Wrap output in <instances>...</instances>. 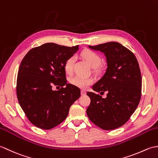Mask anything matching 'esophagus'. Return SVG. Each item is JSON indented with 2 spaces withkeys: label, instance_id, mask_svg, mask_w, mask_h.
<instances>
[{
  "label": "esophagus",
  "instance_id": "34e87169",
  "mask_svg": "<svg viewBox=\"0 0 158 158\" xmlns=\"http://www.w3.org/2000/svg\"><path fill=\"white\" fill-rule=\"evenodd\" d=\"M86 94V91L85 90H81V94L82 95H84V94Z\"/></svg>",
  "mask_w": 158,
  "mask_h": 158
}]
</instances>
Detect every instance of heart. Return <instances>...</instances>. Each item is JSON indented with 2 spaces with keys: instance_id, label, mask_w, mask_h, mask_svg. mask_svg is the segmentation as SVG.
Segmentation results:
<instances>
[{
  "instance_id": "heart-1",
  "label": "heart",
  "mask_w": 158,
  "mask_h": 158,
  "mask_svg": "<svg viewBox=\"0 0 158 158\" xmlns=\"http://www.w3.org/2000/svg\"><path fill=\"white\" fill-rule=\"evenodd\" d=\"M80 55L88 62L89 65L93 68H99L101 64V62H102V59H101V56L97 52L93 51L89 49L85 50L80 53ZM74 62L75 56L72 55L67 59L64 65V68L66 72L70 73L72 71ZM69 82L72 85L78 87V88L85 89L93 82V80L90 78H86V77L80 76H75L70 78Z\"/></svg>"
}]
</instances>
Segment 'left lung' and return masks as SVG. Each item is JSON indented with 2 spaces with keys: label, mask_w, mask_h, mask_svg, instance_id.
Masks as SVG:
<instances>
[{
  "label": "left lung",
  "mask_w": 158,
  "mask_h": 158,
  "mask_svg": "<svg viewBox=\"0 0 158 158\" xmlns=\"http://www.w3.org/2000/svg\"><path fill=\"white\" fill-rule=\"evenodd\" d=\"M89 47L103 52L106 57V72L93 89L100 94L106 92L107 97L87 92L90 99L87 115L103 130L118 128L129 120L141 99L142 80L138 61L132 51L116 42Z\"/></svg>",
  "instance_id": "1"
}]
</instances>
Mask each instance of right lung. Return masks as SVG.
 Instances as JSON below:
<instances>
[{"instance_id": "obj_1", "label": "right lung", "mask_w": 158, "mask_h": 158, "mask_svg": "<svg viewBox=\"0 0 158 158\" xmlns=\"http://www.w3.org/2000/svg\"><path fill=\"white\" fill-rule=\"evenodd\" d=\"M78 48V45L69 47L45 43L31 48L21 62L17 99L27 118L36 127L49 130L61 124L80 97L78 87L67 84L64 68L67 59ZM53 85L66 86L52 91Z\"/></svg>"}]
</instances>
